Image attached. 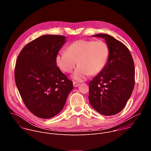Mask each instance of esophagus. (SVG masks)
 I'll list each match as a JSON object with an SVG mask.
<instances>
[{
    "label": "esophagus",
    "instance_id": "34e87169",
    "mask_svg": "<svg viewBox=\"0 0 151 151\" xmlns=\"http://www.w3.org/2000/svg\"><path fill=\"white\" fill-rule=\"evenodd\" d=\"M79 84L80 83L79 82H73V87H78V86L79 85Z\"/></svg>",
    "mask_w": 151,
    "mask_h": 151
}]
</instances>
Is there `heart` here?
I'll return each mask as SVG.
<instances>
[{"instance_id":"1","label":"heart","mask_w":151,"mask_h":151,"mask_svg":"<svg viewBox=\"0 0 151 151\" xmlns=\"http://www.w3.org/2000/svg\"><path fill=\"white\" fill-rule=\"evenodd\" d=\"M109 57V48L101 40H78L70 44L66 52L59 53L55 58L57 66L63 72L70 73L78 63L72 78L83 81L90 75L99 73Z\"/></svg>"}]
</instances>
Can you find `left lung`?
Instances as JSON below:
<instances>
[{
  "label": "left lung",
  "mask_w": 151,
  "mask_h": 151,
  "mask_svg": "<svg viewBox=\"0 0 151 151\" xmlns=\"http://www.w3.org/2000/svg\"><path fill=\"white\" fill-rule=\"evenodd\" d=\"M93 36L105 39L109 57L102 70L89 83V101L103 115H116L124 108L134 89V61L127 47L114 37L107 34Z\"/></svg>",
  "instance_id": "8db88e82"
}]
</instances>
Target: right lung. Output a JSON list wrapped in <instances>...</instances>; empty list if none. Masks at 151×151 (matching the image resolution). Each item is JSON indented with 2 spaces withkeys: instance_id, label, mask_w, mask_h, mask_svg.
Masks as SVG:
<instances>
[{
  "instance_id": "obj_1",
  "label": "right lung",
  "mask_w": 151,
  "mask_h": 151,
  "mask_svg": "<svg viewBox=\"0 0 151 151\" xmlns=\"http://www.w3.org/2000/svg\"><path fill=\"white\" fill-rule=\"evenodd\" d=\"M66 36L43 35L21 51L15 68V83L27 108L35 116L49 119L63 109L72 81L57 66L55 58Z\"/></svg>"
}]
</instances>
